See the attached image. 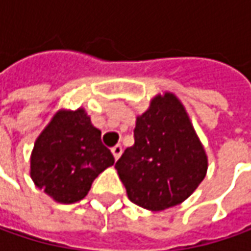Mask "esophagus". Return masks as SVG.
Returning a JSON list of instances; mask_svg holds the SVG:
<instances>
[{"label": "esophagus", "mask_w": 251, "mask_h": 251, "mask_svg": "<svg viewBox=\"0 0 251 251\" xmlns=\"http://www.w3.org/2000/svg\"><path fill=\"white\" fill-rule=\"evenodd\" d=\"M111 152H113V156H114V159L117 160L121 156V152H123V147H121L120 144H117L116 147H113V148H111Z\"/></svg>", "instance_id": "obj_1"}]
</instances>
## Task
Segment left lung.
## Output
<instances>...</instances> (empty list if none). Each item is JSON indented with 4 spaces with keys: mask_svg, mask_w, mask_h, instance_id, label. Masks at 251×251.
I'll list each match as a JSON object with an SVG mask.
<instances>
[{
    "mask_svg": "<svg viewBox=\"0 0 251 251\" xmlns=\"http://www.w3.org/2000/svg\"><path fill=\"white\" fill-rule=\"evenodd\" d=\"M134 145L116 163L134 204L162 211L188 198L204 180L208 159L181 101L166 92L137 117Z\"/></svg>",
    "mask_w": 251,
    "mask_h": 251,
    "instance_id": "obj_1",
    "label": "left lung"
}]
</instances>
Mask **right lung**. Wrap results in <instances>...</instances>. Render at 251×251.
<instances>
[{
    "instance_id": "right-lung-1",
    "label": "right lung",
    "mask_w": 251,
    "mask_h": 251,
    "mask_svg": "<svg viewBox=\"0 0 251 251\" xmlns=\"http://www.w3.org/2000/svg\"><path fill=\"white\" fill-rule=\"evenodd\" d=\"M100 135L83 109L58 111L34 142L30 156L34 184L63 204L86 197L93 180L114 163Z\"/></svg>"
}]
</instances>
